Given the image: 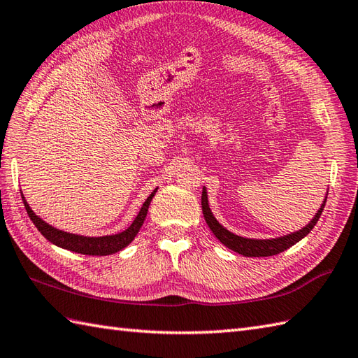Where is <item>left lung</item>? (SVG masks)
I'll list each match as a JSON object with an SVG mask.
<instances>
[{
    "label": "left lung",
    "instance_id": "obj_1",
    "mask_svg": "<svg viewBox=\"0 0 358 358\" xmlns=\"http://www.w3.org/2000/svg\"><path fill=\"white\" fill-rule=\"evenodd\" d=\"M326 199H328V192H326V196H324L320 209L317 210V214L313 217V220H310V222L305 227H301V229L291 232V234L281 235V237H275V238H248V237H241V235L227 231L223 224H220V222L214 217V214H212V210L209 208L206 187H203L201 208H203L204 220H206V223L210 227V231L214 232L215 237L222 241L226 248H229L234 250V252L241 254L245 257H271V255H277L280 252H283V250L294 246L295 243H299L300 240L305 238L306 235L314 229V226L317 224L318 218H320L322 212L324 209Z\"/></svg>",
    "mask_w": 358,
    "mask_h": 358
}]
</instances>
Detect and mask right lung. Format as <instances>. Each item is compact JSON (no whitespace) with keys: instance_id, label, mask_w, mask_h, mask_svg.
<instances>
[{"instance_id":"right-lung-1","label":"right lung","mask_w":358,"mask_h":358,"mask_svg":"<svg viewBox=\"0 0 358 358\" xmlns=\"http://www.w3.org/2000/svg\"><path fill=\"white\" fill-rule=\"evenodd\" d=\"M157 191H158V187L148 196V200L143 203L138 215L135 217L132 224L129 226L127 229H124L123 232H118V234L103 235V237H86V235L71 234V232H66L62 229H57V227H53L52 224L45 223L43 218L38 217L35 212L30 209L29 203L26 201L22 192H21V199H22V203H24V208L27 210L30 220H32V223L36 226V229L41 232L43 237L45 240H49L52 245L67 249V250H72V252L83 254V255H100L101 257V255L115 254V252H118V250L124 249L129 243H132V240L136 237V234H138L140 227L144 223V218H146V215H148L149 204H150L152 199H154Z\"/></svg>"}]
</instances>
